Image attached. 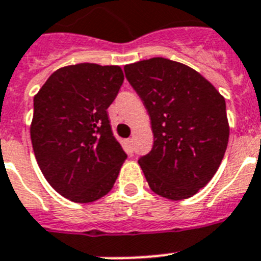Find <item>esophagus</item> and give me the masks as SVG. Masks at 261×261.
Returning <instances> with one entry per match:
<instances>
[{
    "label": "esophagus",
    "mask_w": 261,
    "mask_h": 261,
    "mask_svg": "<svg viewBox=\"0 0 261 261\" xmlns=\"http://www.w3.org/2000/svg\"><path fill=\"white\" fill-rule=\"evenodd\" d=\"M126 142H127V144L130 146V147H133V143H134V139H133V138H128Z\"/></svg>",
    "instance_id": "esophagus-1"
}]
</instances>
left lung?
<instances>
[{
    "label": "left lung",
    "mask_w": 261,
    "mask_h": 261,
    "mask_svg": "<svg viewBox=\"0 0 261 261\" xmlns=\"http://www.w3.org/2000/svg\"><path fill=\"white\" fill-rule=\"evenodd\" d=\"M127 81L143 100L154 134L141 166L155 194L191 198L218 171L227 150L225 100L192 67L155 57L124 66Z\"/></svg>",
    "instance_id": "8db88e82"
}]
</instances>
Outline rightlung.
Instances as JSON below:
<instances>
[{
	"label": "right lung",
	"mask_w": 261,
	"mask_h": 261,
	"mask_svg": "<svg viewBox=\"0 0 261 261\" xmlns=\"http://www.w3.org/2000/svg\"><path fill=\"white\" fill-rule=\"evenodd\" d=\"M123 80L115 65L78 63L56 70L34 95L33 150L46 180L63 198L93 203L117 180L127 155L106 110Z\"/></svg>",
	"instance_id": "right-lung-1"
}]
</instances>
